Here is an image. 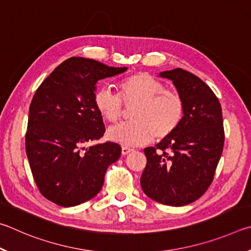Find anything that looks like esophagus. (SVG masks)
<instances>
[{"instance_id": "obj_1", "label": "esophagus", "mask_w": 251, "mask_h": 251, "mask_svg": "<svg viewBox=\"0 0 251 251\" xmlns=\"http://www.w3.org/2000/svg\"><path fill=\"white\" fill-rule=\"evenodd\" d=\"M131 151H132V149H130V148H128V147H122V149H121V153L123 155H126L128 154V153H130Z\"/></svg>"}]
</instances>
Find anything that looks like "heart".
<instances>
[{"label": "heart", "mask_w": 251, "mask_h": 251, "mask_svg": "<svg viewBox=\"0 0 251 251\" xmlns=\"http://www.w3.org/2000/svg\"><path fill=\"white\" fill-rule=\"evenodd\" d=\"M119 96L104 87L94 94V105L108 123H116L122 114V100L131 110V122L110 128L109 140L126 147L146 146L154 137L172 134L184 116V101L176 91L165 89L164 83L147 73H138L118 82Z\"/></svg>", "instance_id": "1"}]
</instances>
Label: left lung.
Returning a JSON list of instances; mask_svg holds the SVG:
<instances>
[{"label":"left lung","mask_w":251,"mask_h":251,"mask_svg":"<svg viewBox=\"0 0 251 251\" xmlns=\"http://www.w3.org/2000/svg\"><path fill=\"white\" fill-rule=\"evenodd\" d=\"M172 80L184 101V116L169 137L144 149L147 166L141 187L148 197L168 206L191 204L213 182L224 140L223 113L213 90L182 68L159 75Z\"/></svg>","instance_id":"obj_1"}]
</instances>
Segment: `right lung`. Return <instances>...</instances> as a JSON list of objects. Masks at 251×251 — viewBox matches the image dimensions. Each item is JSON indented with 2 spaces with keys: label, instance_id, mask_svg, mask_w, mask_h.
<instances>
[{
  "label": "right lung",
  "instance_id": "obj_1",
  "mask_svg": "<svg viewBox=\"0 0 251 251\" xmlns=\"http://www.w3.org/2000/svg\"><path fill=\"white\" fill-rule=\"evenodd\" d=\"M94 59L72 57L54 69L35 92L25 137L26 155L39 192L63 207L98 194L108 166L121 147L105 142L86 148L104 133L94 105L97 82L126 72Z\"/></svg>",
  "mask_w": 251,
  "mask_h": 251
}]
</instances>
